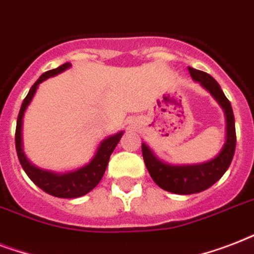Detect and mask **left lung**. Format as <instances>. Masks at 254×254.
Instances as JSON below:
<instances>
[{
	"label": "left lung",
	"mask_w": 254,
	"mask_h": 254,
	"mask_svg": "<svg viewBox=\"0 0 254 254\" xmlns=\"http://www.w3.org/2000/svg\"><path fill=\"white\" fill-rule=\"evenodd\" d=\"M189 71L193 80L199 83L205 91H208L223 108L227 121V134L224 145L215 158L195 165H170L163 162L158 157H155L146 143H142L143 161L153 181L161 189L179 195L201 192L215 185L228 170L236 149L235 116L229 100L225 97L219 83L211 75L192 67H189Z\"/></svg>",
	"instance_id": "left-lung-1"
}]
</instances>
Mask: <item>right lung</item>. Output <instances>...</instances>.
Here are the masks:
<instances>
[{
    "label": "right lung",
    "instance_id": "obj_1",
    "mask_svg": "<svg viewBox=\"0 0 254 254\" xmlns=\"http://www.w3.org/2000/svg\"><path fill=\"white\" fill-rule=\"evenodd\" d=\"M69 67H71V63H64V64L59 65L58 68L50 69V71L43 73L34 83L33 87L30 88L29 93L22 103L17 119L15 149H17L18 159L25 170V173L39 189L50 193V195H53V196L72 199V197L83 196L99 185V182L101 181V178L107 170L111 154L117 146V143L120 142L124 131H119L116 134L104 138L97 146V150H96L93 158L87 165L76 170H72V171L55 173V171H50V170L39 169L30 162L26 157L25 151H23V142H22V127H23V116H25L26 109L29 107V104L31 103V100H33L34 95H35V92H37L42 81L47 80L49 77L57 76L58 73H62L65 69H68Z\"/></svg>",
    "mask_w": 254,
    "mask_h": 254
}]
</instances>
